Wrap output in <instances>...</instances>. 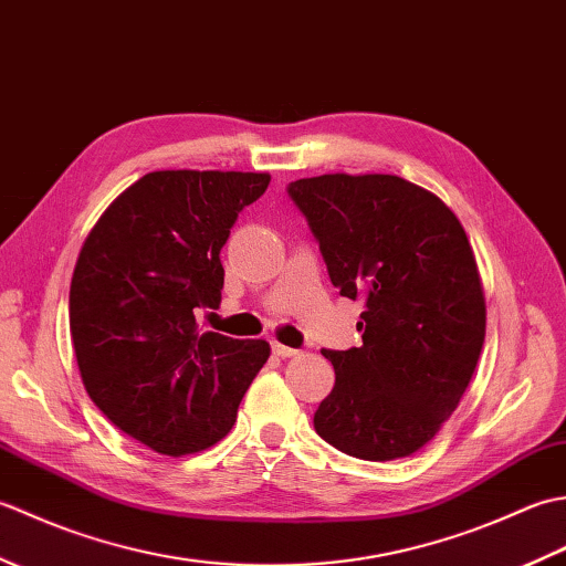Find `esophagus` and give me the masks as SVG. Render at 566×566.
I'll return each mask as SVG.
<instances>
[{"mask_svg": "<svg viewBox=\"0 0 566 566\" xmlns=\"http://www.w3.org/2000/svg\"><path fill=\"white\" fill-rule=\"evenodd\" d=\"M272 353L276 355V357H294V355H298V350H294V347H286V345H282V343H272Z\"/></svg>", "mask_w": 566, "mask_h": 566, "instance_id": "1", "label": "esophagus"}]
</instances>
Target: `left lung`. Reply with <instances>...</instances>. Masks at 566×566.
I'll list each match as a JSON object with an SVG mask.
<instances>
[{"mask_svg": "<svg viewBox=\"0 0 566 566\" xmlns=\"http://www.w3.org/2000/svg\"><path fill=\"white\" fill-rule=\"evenodd\" d=\"M286 195L333 286L365 302L363 345L321 350L335 387L314 428L357 460L413 454L452 416L484 345V292L464 228L436 195L396 175L306 177Z\"/></svg>", "mask_w": 566, "mask_h": 566, "instance_id": "1", "label": "left lung"}]
</instances>
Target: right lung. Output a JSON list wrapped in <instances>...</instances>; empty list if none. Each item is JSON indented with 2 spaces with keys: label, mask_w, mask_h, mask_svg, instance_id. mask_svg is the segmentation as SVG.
<instances>
[{
  "label": "right lung",
  "mask_w": 566,
  "mask_h": 566,
  "mask_svg": "<svg viewBox=\"0 0 566 566\" xmlns=\"http://www.w3.org/2000/svg\"><path fill=\"white\" fill-rule=\"evenodd\" d=\"M264 172L160 170L130 185L84 240L70 284V335L90 399L160 454L211 448L270 357L264 340L199 333L219 308L221 248Z\"/></svg>",
  "instance_id": "obj_1"
}]
</instances>
